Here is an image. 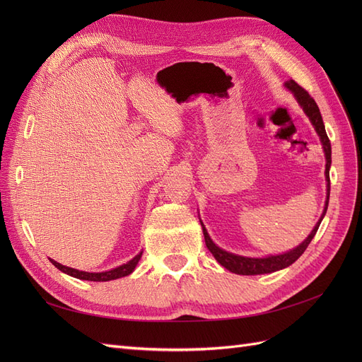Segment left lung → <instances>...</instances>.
Returning <instances> with one entry per match:
<instances>
[{"mask_svg":"<svg viewBox=\"0 0 362 362\" xmlns=\"http://www.w3.org/2000/svg\"><path fill=\"white\" fill-rule=\"evenodd\" d=\"M286 87L294 95L296 101H298L299 105L303 108L305 115L310 117L311 124H313L314 128H315V133L319 134L320 141H322V145H323L325 157H326V170H325V175H326V182H327V184H326V202H325V210H323V214H322V217H320V221L317 222V225L314 226L311 234H310L308 237H306L298 247H294V249L286 252V254L270 255V257H264V258L242 257V255H235V254H231V252H226V250L221 249V247L216 246V245L213 243V240L210 238V235H208L204 223L201 222L204 238H205V245H206L208 250L211 252L213 257L217 259L218 264H222V266H223L225 269H228L229 272L237 273V275H264V273H272V272H276V270H281V269H286V267L291 266L293 262L303 254L305 249L308 247V245L311 243V240L314 238V235H315V233H317V229H319V226H320L322 218H323L325 214H326L327 204H329V193H331L329 168H331V161H332V160H331V141H329V139H327V134H326V129H325V124H323V119H322L320 110H319V107H317L315 101L310 96V93L306 92L305 89H302V87H300L298 83L290 80V81L286 83Z\"/></svg>","mask_w":362,"mask_h":362,"instance_id":"1","label":"left lung"}]
</instances>
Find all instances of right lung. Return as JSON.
<instances>
[{
    "mask_svg": "<svg viewBox=\"0 0 362 362\" xmlns=\"http://www.w3.org/2000/svg\"><path fill=\"white\" fill-rule=\"evenodd\" d=\"M141 257V252L140 254H137L133 259H129L127 264H122L119 266L116 269H112L108 272H100V273H90V272H81V270H76V269H72V267H66L60 264V262L51 259V262L54 266H56L59 270H62L63 273H66V275L69 276H74L76 279H84V281H96V282H104V281H112V279H117V278H122V276H128L129 273H133L137 262Z\"/></svg>",
    "mask_w": 362,
    "mask_h": 362,
    "instance_id": "obj_1",
    "label": "right lung"
}]
</instances>
